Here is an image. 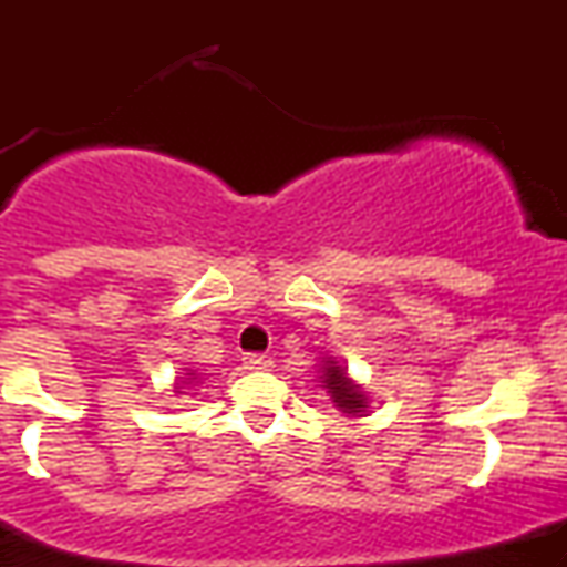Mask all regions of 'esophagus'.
<instances>
[{
	"mask_svg": "<svg viewBox=\"0 0 567 567\" xmlns=\"http://www.w3.org/2000/svg\"><path fill=\"white\" fill-rule=\"evenodd\" d=\"M245 368L250 370H269L271 368V357L269 354H261V351H247L243 357Z\"/></svg>",
	"mask_w": 567,
	"mask_h": 567,
	"instance_id": "1",
	"label": "esophagus"
}]
</instances>
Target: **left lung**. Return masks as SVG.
I'll list each match as a JSON object with an SVG mask.
<instances>
[{
	"mask_svg": "<svg viewBox=\"0 0 567 567\" xmlns=\"http://www.w3.org/2000/svg\"><path fill=\"white\" fill-rule=\"evenodd\" d=\"M322 383L328 394L333 396L336 408L343 410V413H365L368 410V394L354 381H349L347 370L338 365V362H324Z\"/></svg>",
	"mask_w": 567,
	"mask_h": 567,
	"instance_id": "obj_1",
	"label": "left lung"
}]
</instances>
